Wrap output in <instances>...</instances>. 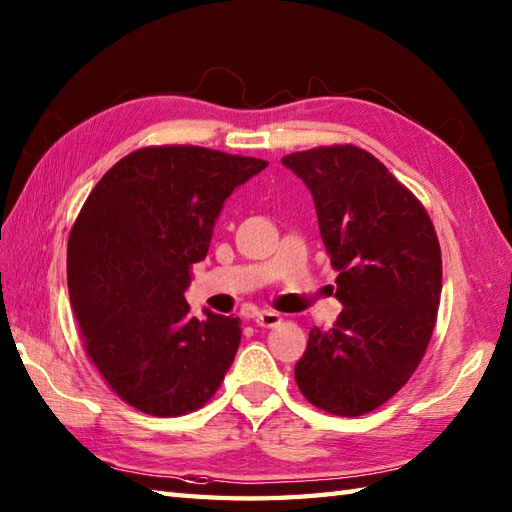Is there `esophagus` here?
<instances>
[{"label": "esophagus", "instance_id": "34e87169", "mask_svg": "<svg viewBox=\"0 0 512 512\" xmlns=\"http://www.w3.org/2000/svg\"><path fill=\"white\" fill-rule=\"evenodd\" d=\"M255 323L259 328H275V325L281 323V314L273 312V310H262L255 314Z\"/></svg>", "mask_w": 512, "mask_h": 512}]
</instances>
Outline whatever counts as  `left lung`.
I'll return each mask as SVG.
<instances>
[{
    "label": "left lung",
    "mask_w": 512,
    "mask_h": 512,
    "mask_svg": "<svg viewBox=\"0 0 512 512\" xmlns=\"http://www.w3.org/2000/svg\"><path fill=\"white\" fill-rule=\"evenodd\" d=\"M306 182L343 312L312 328L295 378L314 407L363 416L407 383L431 341L442 292L436 228L369 151L332 145L281 158Z\"/></svg>",
    "instance_id": "obj_1"
}]
</instances>
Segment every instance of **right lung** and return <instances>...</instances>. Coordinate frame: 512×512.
Returning <instances> with one entry per match:
<instances>
[{
    "label": "right lung",
    "instance_id": "obj_1",
    "mask_svg": "<svg viewBox=\"0 0 512 512\" xmlns=\"http://www.w3.org/2000/svg\"><path fill=\"white\" fill-rule=\"evenodd\" d=\"M266 167L206 147H145L85 200L68 239L70 303L85 352L127 405L184 416L222 385L242 321L191 317L184 290L226 198Z\"/></svg>",
    "mask_w": 512,
    "mask_h": 512
}]
</instances>
